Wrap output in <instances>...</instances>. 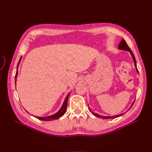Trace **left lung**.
I'll return each instance as SVG.
<instances>
[{"instance_id":"8db88e82","label":"left lung","mask_w":152,"mask_h":152,"mask_svg":"<svg viewBox=\"0 0 152 152\" xmlns=\"http://www.w3.org/2000/svg\"><path fill=\"white\" fill-rule=\"evenodd\" d=\"M118 48H119V49H120V50H126V51H129V52H130V54H131V56H132V58H133V60H134L135 67H136V70H137V72L139 73V72H138V70H137V66H136V58H135L134 55V54L132 53V50H130V48H129V47L128 46V45L126 44V42H125V41L124 39H123L121 40V42L120 43V45H119V46H118ZM134 103V102L133 103H132V105H131V107H130V109L131 107H132V106L133 105ZM89 109L90 111H91V110H90L89 107ZM91 112L92 113V114H93V115H95V116H97V117L102 118H103V119L115 118H118V117H119V116H122V115H123V114H124V113H123V114H119V115L113 116H103L99 115V114H96V113H93L92 111H91Z\"/></svg>"}]
</instances>
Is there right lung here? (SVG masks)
I'll use <instances>...</instances> for the list:
<instances>
[{
    "instance_id": "right-lung-1",
    "label": "right lung",
    "mask_w": 152,
    "mask_h": 152,
    "mask_svg": "<svg viewBox=\"0 0 152 152\" xmlns=\"http://www.w3.org/2000/svg\"><path fill=\"white\" fill-rule=\"evenodd\" d=\"M21 59H22V57H21V58L20 59V61H19V62L18 63V65H17V69H16V75H15V85H16V77H17V75H18V65H19V63L20 62V61H21ZM69 95V93L67 95L66 98H65L64 102V103H63L62 107H61V108L60 109V110L57 113L54 114V115H52V116H46V117H37V118L39 119V120H43V121H52V120H57V119H58L60 117L63 116L64 114V113H66V110L67 102H68Z\"/></svg>"
}]
</instances>
